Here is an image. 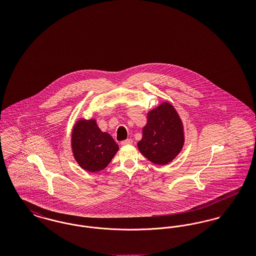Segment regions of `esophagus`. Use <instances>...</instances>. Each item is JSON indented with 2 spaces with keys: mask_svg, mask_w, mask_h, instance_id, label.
Wrapping results in <instances>:
<instances>
[{
  "mask_svg": "<svg viewBox=\"0 0 256 256\" xmlns=\"http://www.w3.org/2000/svg\"><path fill=\"white\" fill-rule=\"evenodd\" d=\"M132 143V139H126V140H124L121 142V145H130Z\"/></svg>",
  "mask_w": 256,
  "mask_h": 256,
  "instance_id": "1",
  "label": "esophagus"
}]
</instances>
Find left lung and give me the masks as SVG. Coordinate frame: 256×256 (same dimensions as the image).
<instances>
[{"instance_id":"1","label":"left lung","mask_w":256,"mask_h":256,"mask_svg":"<svg viewBox=\"0 0 256 256\" xmlns=\"http://www.w3.org/2000/svg\"><path fill=\"white\" fill-rule=\"evenodd\" d=\"M183 144L182 122L172 104L163 102L148 113L142 139L137 144L146 158L158 165L168 164L180 152Z\"/></svg>"}]
</instances>
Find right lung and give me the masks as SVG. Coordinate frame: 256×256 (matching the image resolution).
Returning <instances> with one entry per match:
<instances>
[{"mask_svg":"<svg viewBox=\"0 0 256 256\" xmlns=\"http://www.w3.org/2000/svg\"><path fill=\"white\" fill-rule=\"evenodd\" d=\"M72 150L78 165L89 172L104 170L119 146L110 134L102 132L95 120H80L72 132Z\"/></svg>","mask_w":256,"mask_h":256,"instance_id":"right-lung-1","label":"right lung"}]
</instances>
